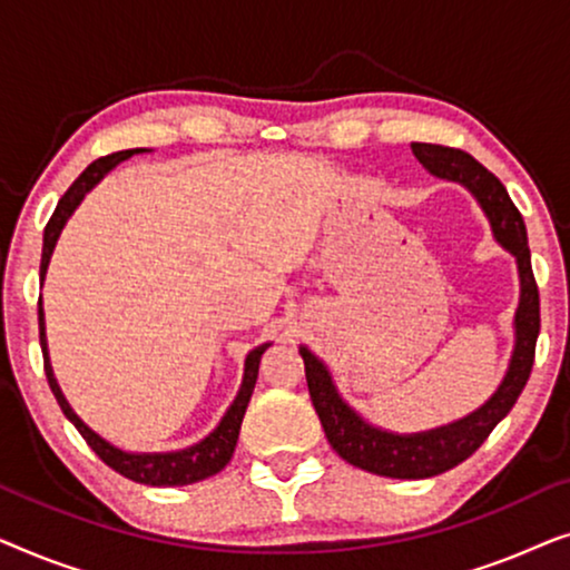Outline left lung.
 Masks as SVG:
<instances>
[{"instance_id":"left-lung-1","label":"left lung","mask_w":570,"mask_h":570,"mask_svg":"<svg viewBox=\"0 0 570 570\" xmlns=\"http://www.w3.org/2000/svg\"><path fill=\"white\" fill-rule=\"evenodd\" d=\"M410 147L412 155L433 176L462 184L472 191V197L480 202L482 213L488 215L498 244L517 256L521 283L519 308L517 316H513L517 345H513L509 371H505L501 386L480 410L456 420V423L433 428V431L425 433L400 435L365 423L337 394V386H334L326 365L308 347H301V357L306 363L311 402H314V410L318 420H322V428L332 449L345 462L361 466L365 472L400 480H423L446 472L459 462H464L466 456H472L482 446V441L488 439L490 431L517 404L534 365V345L537 334H540V291H537L534 283L524 220H521V213L511 202L505 186L482 163L474 160L464 150H456V147L431 142H412Z\"/></svg>"}]
</instances>
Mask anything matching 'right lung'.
Masks as SVG:
<instances>
[{"instance_id":"1","label":"right lung","mask_w":570,"mask_h":570,"mask_svg":"<svg viewBox=\"0 0 570 570\" xmlns=\"http://www.w3.org/2000/svg\"><path fill=\"white\" fill-rule=\"evenodd\" d=\"M135 153H145V150H142V147H137V150L111 153V155H106V158L92 160L90 166L82 170L80 178H77V181L65 191V197L59 199V205H57V209H53L51 220L46 223V230H43L41 279L46 277V269H49V259L53 254V246H57L59 233H61V228H65V223L69 220V215L75 213V207L80 205L85 194H88L92 186H96L100 178L108 174V170L119 166L121 160L131 158ZM38 332H41L46 379H49V386H51L53 396H57L61 412H65L69 423H72L77 431H80L82 439L88 441V446L96 451V454L104 459V462L111 466V470L124 474L127 480L142 482V485L170 488V485H191V482L213 478V474L220 472L223 466L230 462L233 451H236L238 431H240V423H244L248 400H252L256 376H259V361H262L264 350L269 347V342H267V345H259L246 355L244 381H240L236 400H233L228 412L223 415L220 425H217L215 431L207 435V439H202L199 443H194V446H189V449L166 451V454H129V451L116 449L114 443H108L106 439H100L96 431H90V428L75 415V410L69 407L65 394H61L57 379H53V368H51V361H49V347H46V322H43L41 301H38Z\"/></svg>"}]
</instances>
